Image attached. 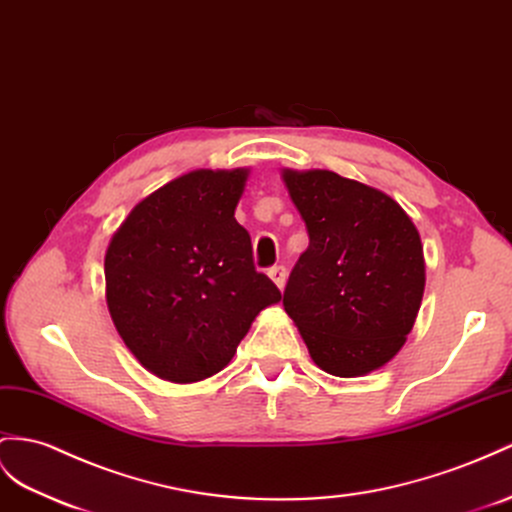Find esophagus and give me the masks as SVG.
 Returning a JSON list of instances; mask_svg holds the SVG:
<instances>
[{
    "mask_svg": "<svg viewBox=\"0 0 512 512\" xmlns=\"http://www.w3.org/2000/svg\"><path fill=\"white\" fill-rule=\"evenodd\" d=\"M268 274H270V279L277 283V287L279 290H283L285 287V279H287V270H285V266H272L270 270H268Z\"/></svg>",
    "mask_w": 512,
    "mask_h": 512,
    "instance_id": "esophagus-1",
    "label": "esophagus"
}]
</instances>
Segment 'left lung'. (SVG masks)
<instances>
[{
    "instance_id": "left-lung-1",
    "label": "left lung",
    "mask_w": 512,
    "mask_h": 512,
    "mask_svg": "<svg viewBox=\"0 0 512 512\" xmlns=\"http://www.w3.org/2000/svg\"><path fill=\"white\" fill-rule=\"evenodd\" d=\"M309 233L283 292L318 368L363 376L396 357L424 296L422 240L404 209L331 170H285Z\"/></svg>"
}]
</instances>
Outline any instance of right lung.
<instances>
[{"mask_svg": "<svg viewBox=\"0 0 512 512\" xmlns=\"http://www.w3.org/2000/svg\"><path fill=\"white\" fill-rule=\"evenodd\" d=\"M248 170H194L140 201L112 235L106 298L134 357L173 383L220 372L279 287L235 220Z\"/></svg>", "mask_w": 512, "mask_h": 512, "instance_id": "obj_1", "label": "right lung"}]
</instances>
